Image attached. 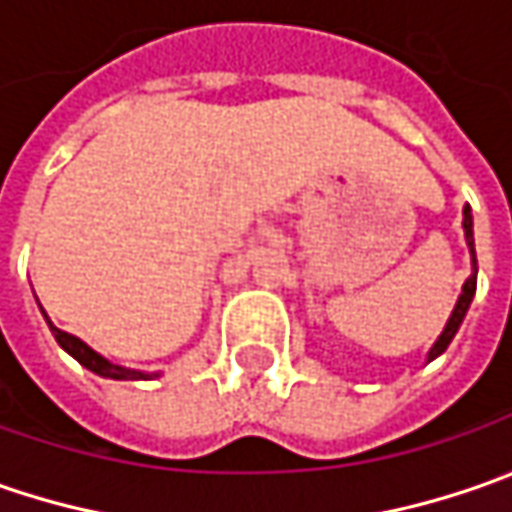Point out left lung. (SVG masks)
Masks as SVG:
<instances>
[{
	"label": "left lung",
	"mask_w": 512,
	"mask_h": 512,
	"mask_svg": "<svg viewBox=\"0 0 512 512\" xmlns=\"http://www.w3.org/2000/svg\"><path fill=\"white\" fill-rule=\"evenodd\" d=\"M464 239H467V247H470V256H473V267H476V247H473V216H470V207H464ZM473 293H476V273L464 282L462 287V296H459V302H456V310H453V316H450V322L444 327V333L439 336V342L433 344V350H430V359H436L439 353L447 350V344L453 342V336H456V330L462 325L464 313H467V307L473 302Z\"/></svg>",
	"instance_id": "obj_1"
}]
</instances>
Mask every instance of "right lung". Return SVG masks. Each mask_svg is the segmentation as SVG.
<instances>
[{
	"mask_svg": "<svg viewBox=\"0 0 512 512\" xmlns=\"http://www.w3.org/2000/svg\"><path fill=\"white\" fill-rule=\"evenodd\" d=\"M42 313H45V310H42ZM45 319H48V316H45ZM50 333H53V339L59 342V347H62V350H68L76 362L82 364V367H88V370H93V373H99V376H105V379H130V382H133V379H150L148 373H139V370H128V367L110 364L108 359H102L96 350H90L88 344L82 342V339L70 336V333L59 330V327L50 325Z\"/></svg>",
	"mask_w": 512,
	"mask_h": 512,
	"instance_id": "obj_1",
	"label": "right lung"
}]
</instances>
